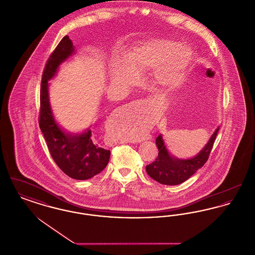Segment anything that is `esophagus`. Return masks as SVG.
Returning <instances> with one entry per match:
<instances>
[{"instance_id": "1", "label": "esophagus", "mask_w": 255, "mask_h": 255, "mask_svg": "<svg viewBox=\"0 0 255 255\" xmlns=\"http://www.w3.org/2000/svg\"><path fill=\"white\" fill-rule=\"evenodd\" d=\"M145 138H149V136H148V137H147V135H146ZM135 141H136V140H135ZM137 141H140V139H137Z\"/></svg>"}]
</instances>
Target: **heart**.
<instances>
[{"label":"heart","instance_id":"obj_1","mask_svg":"<svg viewBox=\"0 0 255 255\" xmlns=\"http://www.w3.org/2000/svg\"><path fill=\"white\" fill-rule=\"evenodd\" d=\"M193 61L187 46L165 39L151 40L130 49L125 58L116 56L111 64V79L117 85L129 87L137 74L153 69L152 80L160 91L169 92L182 84ZM137 136L130 133L129 139Z\"/></svg>","mask_w":255,"mask_h":255}]
</instances>
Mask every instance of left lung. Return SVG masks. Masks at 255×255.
Here are the masks:
<instances>
[{
	"mask_svg": "<svg viewBox=\"0 0 255 255\" xmlns=\"http://www.w3.org/2000/svg\"><path fill=\"white\" fill-rule=\"evenodd\" d=\"M218 132L217 128L204 149L196 157L189 159H179L170 156L159 134L156 138L158 156L152 163L146 165L147 174L161 184L176 185L185 182L207 161Z\"/></svg>",
	"mask_w": 255,
	"mask_h": 255,
	"instance_id": "8db88e82",
	"label": "left lung"
}]
</instances>
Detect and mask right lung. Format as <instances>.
Segmentation results:
<instances>
[{
    "instance_id": "right-lung-1",
    "label": "right lung",
    "mask_w": 255,
    "mask_h": 255,
    "mask_svg": "<svg viewBox=\"0 0 255 255\" xmlns=\"http://www.w3.org/2000/svg\"><path fill=\"white\" fill-rule=\"evenodd\" d=\"M73 42L68 35L49 55L40 90L39 126L47 141L49 154L66 175L75 180H88L99 174L109 161L110 150L97 144L89 130L80 134L65 133L54 121L49 101L48 85L62 62L73 53Z\"/></svg>"
}]
</instances>
